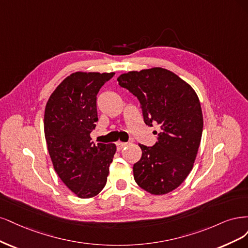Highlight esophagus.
<instances>
[{
	"label": "esophagus",
	"mask_w": 248,
	"mask_h": 248,
	"mask_svg": "<svg viewBox=\"0 0 248 248\" xmlns=\"http://www.w3.org/2000/svg\"><path fill=\"white\" fill-rule=\"evenodd\" d=\"M125 145H126L125 142H116V148H117V150L123 149Z\"/></svg>",
	"instance_id": "1"
}]
</instances>
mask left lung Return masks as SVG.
Listing matches in <instances>:
<instances>
[{
  "mask_svg": "<svg viewBox=\"0 0 248 248\" xmlns=\"http://www.w3.org/2000/svg\"><path fill=\"white\" fill-rule=\"evenodd\" d=\"M117 81L139 100L144 123L159 126L154 146L139 144L142 156L133 167L135 181L153 195L170 193L193 169L201 142L203 114L198 95L163 68L132 71Z\"/></svg>",
  "mask_w": 248,
  "mask_h": 248,
  "instance_id": "8db88e82",
  "label": "left lung"
}]
</instances>
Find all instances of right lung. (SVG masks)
<instances>
[{
	"instance_id": "right-lung-1",
	"label": "right lung",
	"mask_w": 248,
	"mask_h": 248,
	"mask_svg": "<svg viewBox=\"0 0 248 248\" xmlns=\"http://www.w3.org/2000/svg\"><path fill=\"white\" fill-rule=\"evenodd\" d=\"M114 73L76 72L47 101L44 133L55 172L82 199L97 196L106 186L116 146L92 141L98 122L97 94Z\"/></svg>"
}]
</instances>
